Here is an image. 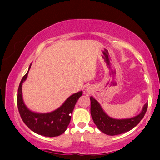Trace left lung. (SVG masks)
Wrapping results in <instances>:
<instances>
[{
	"instance_id": "1",
	"label": "left lung",
	"mask_w": 160,
	"mask_h": 160,
	"mask_svg": "<svg viewBox=\"0 0 160 160\" xmlns=\"http://www.w3.org/2000/svg\"><path fill=\"white\" fill-rule=\"evenodd\" d=\"M90 101V113L94 123L101 132L108 135H119L132 130L143 119L148 108V102H146L138 115L128 119H113L106 114L99 102L92 96Z\"/></svg>"
}]
</instances>
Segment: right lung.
<instances>
[{
  "instance_id": "add662e5",
  "label": "right lung",
  "mask_w": 160,
  "mask_h": 160,
  "mask_svg": "<svg viewBox=\"0 0 160 160\" xmlns=\"http://www.w3.org/2000/svg\"><path fill=\"white\" fill-rule=\"evenodd\" d=\"M30 67L31 64L29 66L27 73L22 78L18 88L17 107L19 114L24 123L34 132L47 137L58 136L66 130L71 122V113L78 98L82 95V91L70 96L62 106L52 112H33L25 106L22 92V84L27 79Z\"/></svg>"
}]
</instances>
